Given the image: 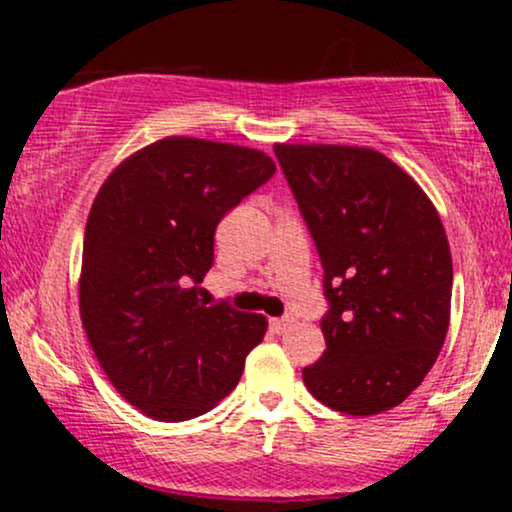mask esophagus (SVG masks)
Instances as JSON below:
<instances>
[{
    "label": "esophagus",
    "instance_id": "34e87169",
    "mask_svg": "<svg viewBox=\"0 0 512 512\" xmlns=\"http://www.w3.org/2000/svg\"><path fill=\"white\" fill-rule=\"evenodd\" d=\"M291 325H293V317H272V320H269V327H272V332L276 334L286 332Z\"/></svg>",
    "mask_w": 512,
    "mask_h": 512
}]
</instances>
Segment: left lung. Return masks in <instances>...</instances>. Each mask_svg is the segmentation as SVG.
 Returning a JSON list of instances; mask_svg holds the SVG:
<instances>
[{
    "label": "left lung",
    "instance_id": "1",
    "mask_svg": "<svg viewBox=\"0 0 512 512\" xmlns=\"http://www.w3.org/2000/svg\"><path fill=\"white\" fill-rule=\"evenodd\" d=\"M325 269V354L303 368L310 395L370 416L424 383L450 325L452 257L426 192L363 146L276 144Z\"/></svg>",
    "mask_w": 512,
    "mask_h": 512
}]
</instances>
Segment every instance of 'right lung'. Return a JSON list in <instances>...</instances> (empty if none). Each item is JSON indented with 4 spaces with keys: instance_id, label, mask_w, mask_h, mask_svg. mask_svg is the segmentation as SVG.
Here are the masks:
<instances>
[{
    "instance_id": "right-lung-1",
    "label": "right lung",
    "mask_w": 512,
    "mask_h": 512,
    "mask_svg": "<svg viewBox=\"0 0 512 512\" xmlns=\"http://www.w3.org/2000/svg\"><path fill=\"white\" fill-rule=\"evenodd\" d=\"M257 149L166 137L117 166L84 233L79 310L115 390L158 421L231 395L267 317L199 298L223 216L274 175Z\"/></svg>"
}]
</instances>
